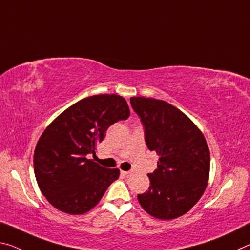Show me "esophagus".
<instances>
[{"instance_id": "obj_1", "label": "esophagus", "mask_w": 250, "mask_h": 250, "mask_svg": "<svg viewBox=\"0 0 250 250\" xmlns=\"http://www.w3.org/2000/svg\"><path fill=\"white\" fill-rule=\"evenodd\" d=\"M121 175H124L125 177H130L132 175L131 171H121Z\"/></svg>"}]
</instances>
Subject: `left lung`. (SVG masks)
I'll list each match as a JSON object with an SVG mask.
<instances>
[{
    "label": "left lung",
    "mask_w": 250,
    "mask_h": 250,
    "mask_svg": "<svg viewBox=\"0 0 250 250\" xmlns=\"http://www.w3.org/2000/svg\"><path fill=\"white\" fill-rule=\"evenodd\" d=\"M145 126L146 144L159 156L148 191L138 201L150 216L170 220L187 213L204 195L210 152L203 132L176 106L152 98H130Z\"/></svg>",
    "instance_id": "obj_1"
}]
</instances>
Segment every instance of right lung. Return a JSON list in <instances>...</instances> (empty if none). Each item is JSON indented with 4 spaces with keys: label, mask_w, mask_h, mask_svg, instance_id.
<instances>
[{
    "label": "right lung",
    "mask_w": 250,
    "mask_h": 250,
    "mask_svg": "<svg viewBox=\"0 0 250 250\" xmlns=\"http://www.w3.org/2000/svg\"><path fill=\"white\" fill-rule=\"evenodd\" d=\"M130 110L118 94H98L74 104L46 126L35 146L33 165L39 188L47 201L70 215L96 207L120 170L88 159L111 125Z\"/></svg>",
    "instance_id": "obj_1"
}]
</instances>
